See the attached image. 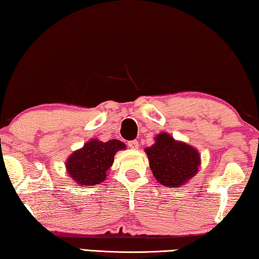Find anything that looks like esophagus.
I'll use <instances>...</instances> for the list:
<instances>
[{
  "mask_svg": "<svg viewBox=\"0 0 259 259\" xmlns=\"http://www.w3.org/2000/svg\"><path fill=\"white\" fill-rule=\"evenodd\" d=\"M128 146L131 148V150H138L139 143L137 142V140H133V142L128 143Z\"/></svg>",
  "mask_w": 259,
  "mask_h": 259,
  "instance_id": "esophagus-1",
  "label": "esophagus"
}]
</instances>
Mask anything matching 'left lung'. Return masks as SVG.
I'll return each instance as SVG.
<instances>
[{
  "instance_id": "left-lung-1",
  "label": "left lung",
  "mask_w": 259,
  "mask_h": 259,
  "mask_svg": "<svg viewBox=\"0 0 259 259\" xmlns=\"http://www.w3.org/2000/svg\"><path fill=\"white\" fill-rule=\"evenodd\" d=\"M154 140L145 152L153 176L161 185L181 187L198 174L201 155L195 147L176 140L168 133L157 134Z\"/></svg>"
}]
</instances>
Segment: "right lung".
Returning a JSON list of instances; mask_svg holds the SVG:
<instances>
[{"label": "right lung", "instance_id": "add662e5", "mask_svg": "<svg viewBox=\"0 0 259 259\" xmlns=\"http://www.w3.org/2000/svg\"><path fill=\"white\" fill-rule=\"evenodd\" d=\"M125 147V144L117 139L104 143L93 138L67 157L66 171L77 186L98 185L106 179L116 152Z\"/></svg>", "mask_w": 259, "mask_h": 259}]
</instances>
